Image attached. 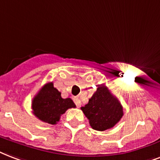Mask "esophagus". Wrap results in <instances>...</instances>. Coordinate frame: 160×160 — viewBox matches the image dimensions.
Listing matches in <instances>:
<instances>
[{"label":"esophagus","mask_w":160,"mask_h":160,"mask_svg":"<svg viewBox=\"0 0 160 160\" xmlns=\"http://www.w3.org/2000/svg\"><path fill=\"white\" fill-rule=\"evenodd\" d=\"M73 100H74V103H75L76 105H77L78 107H80V106H81V100H80L78 98H73Z\"/></svg>","instance_id":"obj_1"}]
</instances>
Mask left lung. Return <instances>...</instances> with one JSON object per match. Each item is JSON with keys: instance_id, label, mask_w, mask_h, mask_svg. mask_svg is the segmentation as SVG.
Masks as SVG:
<instances>
[{"instance_id": "8db88e82", "label": "left lung", "mask_w": 160, "mask_h": 160, "mask_svg": "<svg viewBox=\"0 0 160 160\" xmlns=\"http://www.w3.org/2000/svg\"><path fill=\"white\" fill-rule=\"evenodd\" d=\"M81 110L91 127L101 132L112 128L123 116V108L118 98L103 84L98 85L95 93Z\"/></svg>"}]
</instances>
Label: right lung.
<instances>
[{
  "label": "right lung",
  "instance_id": "add662e5",
  "mask_svg": "<svg viewBox=\"0 0 160 160\" xmlns=\"http://www.w3.org/2000/svg\"><path fill=\"white\" fill-rule=\"evenodd\" d=\"M76 105L70 98H62L61 92L54 88L53 82H48L40 88L32 101L34 116L45 123L56 125L68 109Z\"/></svg>",
  "mask_w": 160,
  "mask_h": 160
}]
</instances>
